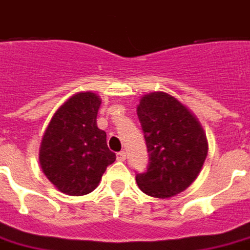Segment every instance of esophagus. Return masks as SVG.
Listing matches in <instances>:
<instances>
[{"label":"esophagus","instance_id":"1","mask_svg":"<svg viewBox=\"0 0 250 250\" xmlns=\"http://www.w3.org/2000/svg\"><path fill=\"white\" fill-rule=\"evenodd\" d=\"M116 157H118V161H125V151H119Z\"/></svg>","mask_w":250,"mask_h":250}]
</instances>
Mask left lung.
Listing matches in <instances>:
<instances>
[{"label": "left lung", "instance_id": "obj_1", "mask_svg": "<svg viewBox=\"0 0 250 250\" xmlns=\"http://www.w3.org/2000/svg\"><path fill=\"white\" fill-rule=\"evenodd\" d=\"M149 151L145 173L137 174L141 191L167 199L187 189L207 157V138L196 116L165 92L145 95L137 108Z\"/></svg>", "mask_w": 250, "mask_h": 250}]
</instances>
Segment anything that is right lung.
I'll list each match as a JSON object with an SVG mask.
<instances>
[{
	"instance_id": "obj_1",
	"label": "right lung",
	"mask_w": 250,
	"mask_h": 250,
	"mask_svg": "<svg viewBox=\"0 0 250 250\" xmlns=\"http://www.w3.org/2000/svg\"><path fill=\"white\" fill-rule=\"evenodd\" d=\"M100 97L93 92L71 96L54 113L40 143L43 173L59 191L71 196L92 192L116 155L107 134L97 127Z\"/></svg>"
}]
</instances>
